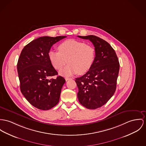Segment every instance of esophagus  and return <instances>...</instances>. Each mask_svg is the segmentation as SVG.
<instances>
[{
  "label": "esophagus",
  "instance_id": "esophagus-1",
  "mask_svg": "<svg viewBox=\"0 0 146 146\" xmlns=\"http://www.w3.org/2000/svg\"><path fill=\"white\" fill-rule=\"evenodd\" d=\"M65 79H66V81H67V80H70V79H71V78H68V77H66V78H65Z\"/></svg>",
  "mask_w": 146,
  "mask_h": 146
}]
</instances>
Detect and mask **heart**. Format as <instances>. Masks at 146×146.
Wrapping results in <instances>:
<instances>
[{
    "label": "heart",
    "mask_w": 146,
    "mask_h": 146,
    "mask_svg": "<svg viewBox=\"0 0 146 146\" xmlns=\"http://www.w3.org/2000/svg\"><path fill=\"white\" fill-rule=\"evenodd\" d=\"M58 50L49 51V58L57 70H60L67 62L69 63L60 72L64 76L85 74L90 70L95 60V49L83 42L67 40L59 45Z\"/></svg>",
    "instance_id": "obj_1"
}]
</instances>
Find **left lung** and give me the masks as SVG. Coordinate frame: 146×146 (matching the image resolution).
Masks as SVG:
<instances>
[{"instance_id": "1", "label": "left lung", "mask_w": 146, "mask_h": 146, "mask_svg": "<svg viewBox=\"0 0 146 146\" xmlns=\"http://www.w3.org/2000/svg\"><path fill=\"white\" fill-rule=\"evenodd\" d=\"M93 43L96 57L92 67L84 75L76 78L79 103L95 110L104 105L114 94L119 70V63L111 45L100 38L90 35L79 36Z\"/></svg>"}]
</instances>
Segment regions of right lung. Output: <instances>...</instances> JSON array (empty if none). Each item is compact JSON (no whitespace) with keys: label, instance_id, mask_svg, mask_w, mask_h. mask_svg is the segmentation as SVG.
Segmentation results:
<instances>
[{"label":"right lung","instance_id":"1","mask_svg":"<svg viewBox=\"0 0 146 146\" xmlns=\"http://www.w3.org/2000/svg\"><path fill=\"white\" fill-rule=\"evenodd\" d=\"M67 37H39L25 45L17 63L20 88L24 97L32 106L41 110H49L59 101L66 80L58 75L48 53L52 46Z\"/></svg>","mask_w":146,"mask_h":146}]
</instances>
